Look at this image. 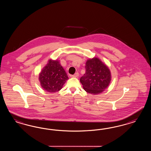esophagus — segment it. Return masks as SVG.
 <instances>
[{"instance_id": "34e87169", "label": "esophagus", "mask_w": 151, "mask_h": 151, "mask_svg": "<svg viewBox=\"0 0 151 151\" xmlns=\"http://www.w3.org/2000/svg\"><path fill=\"white\" fill-rule=\"evenodd\" d=\"M78 75H79V73H76L74 75H73V78H77V77L78 76Z\"/></svg>"}]
</instances>
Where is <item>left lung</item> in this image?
Wrapping results in <instances>:
<instances>
[{
  "label": "left lung",
  "mask_w": 151,
  "mask_h": 151,
  "mask_svg": "<svg viewBox=\"0 0 151 151\" xmlns=\"http://www.w3.org/2000/svg\"><path fill=\"white\" fill-rule=\"evenodd\" d=\"M86 72L80 78L85 91L92 95L104 91L111 81V73L108 67L97 58L87 60Z\"/></svg>",
  "instance_id": "8db88e82"
}]
</instances>
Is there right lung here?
<instances>
[{
  "label": "right lung",
  "instance_id": "obj_1",
  "mask_svg": "<svg viewBox=\"0 0 151 151\" xmlns=\"http://www.w3.org/2000/svg\"><path fill=\"white\" fill-rule=\"evenodd\" d=\"M39 79L44 90L56 92L62 88L69 78L59 61L50 60L39 74Z\"/></svg>",
  "mask_w": 151,
  "mask_h": 151
}]
</instances>
